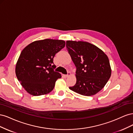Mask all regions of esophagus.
Returning a JSON list of instances; mask_svg holds the SVG:
<instances>
[{
    "label": "esophagus",
    "mask_w": 133,
    "mask_h": 133,
    "mask_svg": "<svg viewBox=\"0 0 133 133\" xmlns=\"http://www.w3.org/2000/svg\"><path fill=\"white\" fill-rule=\"evenodd\" d=\"M70 72H68V74H66V75H64V76L65 78H67V77H68V76H70Z\"/></svg>",
    "instance_id": "1"
}]
</instances>
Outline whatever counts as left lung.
<instances>
[{
	"label": "left lung",
	"mask_w": 133,
	"mask_h": 133,
	"mask_svg": "<svg viewBox=\"0 0 133 133\" xmlns=\"http://www.w3.org/2000/svg\"><path fill=\"white\" fill-rule=\"evenodd\" d=\"M66 49L76 68V82L69 89L84 96L101 90L111 76L107 55L99 48L84 42L66 41Z\"/></svg>",
	"instance_id": "obj_1"
}]
</instances>
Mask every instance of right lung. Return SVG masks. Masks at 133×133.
<instances>
[{
    "instance_id": "add662e5",
    "label": "right lung",
    "mask_w": 133,
    "mask_h": 133,
    "mask_svg": "<svg viewBox=\"0 0 133 133\" xmlns=\"http://www.w3.org/2000/svg\"><path fill=\"white\" fill-rule=\"evenodd\" d=\"M65 45L62 40L44 39L30 43L24 49L16 65L15 73L21 85L30 94L49 93L62 77L55 71L53 58Z\"/></svg>"
}]
</instances>
